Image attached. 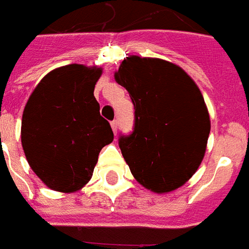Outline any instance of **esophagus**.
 <instances>
[{
  "label": "esophagus",
  "mask_w": 249,
  "mask_h": 249,
  "mask_svg": "<svg viewBox=\"0 0 249 249\" xmlns=\"http://www.w3.org/2000/svg\"><path fill=\"white\" fill-rule=\"evenodd\" d=\"M110 126H112V130H113V133L117 132V120H113V121H110Z\"/></svg>",
  "instance_id": "1"
}]
</instances>
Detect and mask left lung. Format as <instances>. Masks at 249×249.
Here are the masks:
<instances>
[{
    "instance_id": "obj_1",
    "label": "left lung",
    "mask_w": 249,
    "mask_h": 249,
    "mask_svg": "<svg viewBox=\"0 0 249 249\" xmlns=\"http://www.w3.org/2000/svg\"><path fill=\"white\" fill-rule=\"evenodd\" d=\"M114 78L135 107L133 130L119 137L132 175L157 193L183 185L203 161L211 130L197 85L172 62L137 56L126 57Z\"/></svg>"
}]
</instances>
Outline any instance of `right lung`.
Instances as JSON below:
<instances>
[{"instance_id": "obj_1", "label": "right lung", "mask_w": 249, "mask_h": 249, "mask_svg": "<svg viewBox=\"0 0 249 249\" xmlns=\"http://www.w3.org/2000/svg\"><path fill=\"white\" fill-rule=\"evenodd\" d=\"M100 68L78 64L48 73L26 103L21 142L33 172L52 189L74 192L92 178L98 153L113 141L100 114Z\"/></svg>"}]
</instances>
